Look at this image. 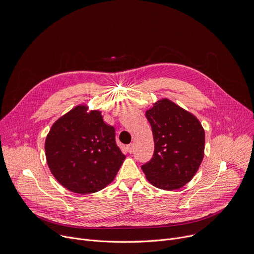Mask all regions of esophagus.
<instances>
[{"instance_id":"1","label":"esophagus","mask_w":254,"mask_h":254,"mask_svg":"<svg viewBox=\"0 0 254 254\" xmlns=\"http://www.w3.org/2000/svg\"><path fill=\"white\" fill-rule=\"evenodd\" d=\"M127 152H128V153H132V151H133V145H132V144L127 145Z\"/></svg>"}]
</instances>
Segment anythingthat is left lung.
Segmentation results:
<instances>
[{
    "instance_id": "obj_1",
    "label": "left lung",
    "mask_w": 254,
    "mask_h": 254,
    "mask_svg": "<svg viewBox=\"0 0 254 254\" xmlns=\"http://www.w3.org/2000/svg\"><path fill=\"white\" fill-rule=\"evenodd\" d=\"M154 136V154L142 165L154 187L177 190L196 173L204 151V130L198 120L172 101L163 99L146 111Z\"/></svg>"
}]
</instances>
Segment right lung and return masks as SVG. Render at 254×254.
<instances>
[{"instance_id": "1", "label": "right lung", "mask_w": 254, "mask_h": 254, "mask_svg": "<svg viewBox=\"0 0 254 254\" xmlns=\"http://www.w3.org/2000/svg\"><path fill=\"white\" fill-rule=\"evenodd\" d=\"M49 167L63 187L76 193L96 192L109 184L126 156L117 145L115 128L100 111L77 106L52 127L45 140Z\"/></svg>"}]
</instances>
